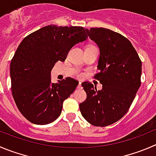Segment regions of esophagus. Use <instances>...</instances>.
I'll list each match as a JSON object with an SVG mask.
<instances>
[{"instance_id": "34e87169", "label": "esophagus", "mask_w": 156, "mask_h": 156, "mask_svg": "<svg viewBox=\"0 0 156 156\" xmlns=\"http://www.w3.org/2000/svg\"><path fill=\"white\" fill-rule=\"evenodd\" d=\"M77 88H78V89H82V83H81V82L79 83L78 86H77Z\"/></svg>"}]
</instances>
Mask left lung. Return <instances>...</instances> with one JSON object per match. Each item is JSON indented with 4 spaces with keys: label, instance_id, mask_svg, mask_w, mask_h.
Returning a JSON list of instances; mask_svg holds the SVG:
<instances>
[{
    "label": "left lung",
    "instance_id": "8db88e82",
    "mask_svg": "<svg viewBox=\"0 0 156 156\" xmlns=\"http://www.w3.org/2000/svg\"><path fill=\"white\" fill-rule=\"evenodd\" d=\"M89 37L99 49L95 75L103 85L97 90L89 82L82 87L87 99L80 104L83 117L95 126L111 125L129 109L141 85L142 62L127 38L106 28L86 29Z\"/></svg>",
    "mask_w": 156,
    "mask_h": 156
}]
</instances>
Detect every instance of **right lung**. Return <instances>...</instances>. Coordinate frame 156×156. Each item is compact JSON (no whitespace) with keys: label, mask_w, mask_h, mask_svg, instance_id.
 Here are the masks:
<instances>
[{"label":"right lung","mask_w":156,"mask_h":156,"mask_svg":"<svg viewBox=\"0 0 156 156\" xmlns=\"http://www.w3.org/2000/svg\"><path fill=\"white\" fill-rule=\"evenodd\" d=\"M82 27L48 25L27 36L10 62L11 91L22 115L37 125L51 123L60 115L63 103L79 82L66 77L51 82V70L63 62L70 49L87 39Z\"/></svg>","instance_id":"obj_1"}]
</instances>
